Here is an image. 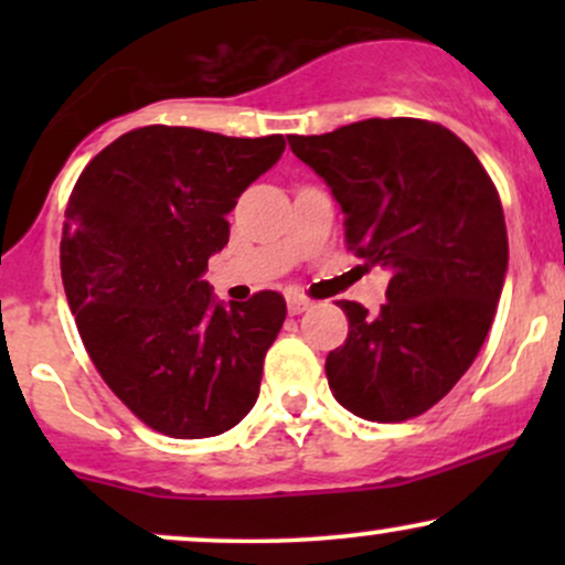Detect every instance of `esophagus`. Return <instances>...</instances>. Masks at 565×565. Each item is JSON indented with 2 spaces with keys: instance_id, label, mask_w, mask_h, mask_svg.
I'll return each mask as SVG.
<instances>
[{
  "instance_id": "34e87169",
  "label": "esophagus",
  "mask_w": 565,
  "mask_h": 565,
  "mask_svg": "<svg viewBox=\"0 0 565 565\" xmlns=\"http://www.w3.org/2000/svg\"><path fill=\"white\" fill-rule=\"evenodd\" d=\"M310 308H313V302H310L308 297L297 295V291H295V295L287 297V310H289L291 316H300V313H305V310H310Z\"/></svg>"
}]
</instances>
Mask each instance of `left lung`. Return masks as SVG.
<instances>
[{
  "mask_svg": "<svg viewBox=\"0 0 565 565\" xmlns=\"http://www.w3.org/2000/svg\"><path fill=\"white\" fill-rule=\"evenodd\" d=\"M289 148L345 212V244L391 274L385 305L340 300L348 340L327 355L355 417L404 423L436 406L481 350L508 274L499 193L476 153L423 119H366Z\"/></svg>",
  "mask_w": 565,
  "mask_h": 565,
  "instance_id": "8db88e82",
  "label": "left lung"
}]
</instances>
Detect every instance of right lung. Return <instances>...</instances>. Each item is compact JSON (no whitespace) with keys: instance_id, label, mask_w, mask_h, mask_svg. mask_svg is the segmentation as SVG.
<instances>
[{"instance_id":"obj_1","label":"right lung","mask_w":565,"mask_h":565,"mask_svg":"<svg viewBox=\"0 0 565 565\" xmlns=\"http://www.w3.org/2000/svg\"><path fill=\"white\" fill-rule=\"evenodd\" d=\"M284 148L281 135L140 127L103 148L71 193L61 274L82 342L106 385L164 436H220L260 395L287 302L260 291L225 305L204 274L228 244L225 215Z\"/></svg>"}]
</instances>
